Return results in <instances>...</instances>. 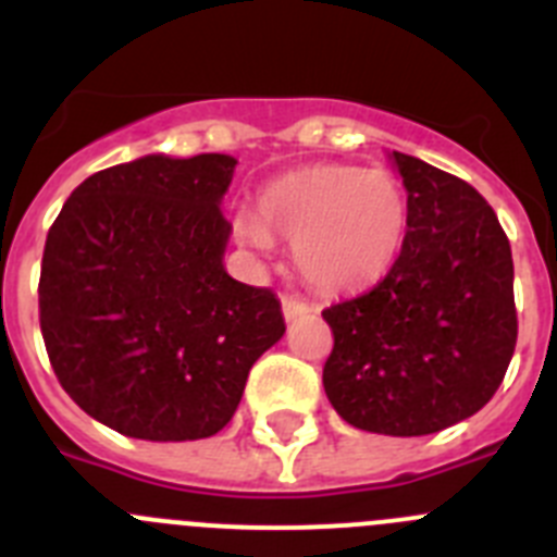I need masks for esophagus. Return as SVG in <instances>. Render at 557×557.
<instances>
[{"mask_svg":"<svg viewBox=\"0 0 557 557\" xmlns=\"http://www.w3.org/2000/svg\"><path fill=\"white\" fill-rule=\"evenodd\" d=\"M309 309L307 301H301V298H293V295H284L282 298V312L287 321H293V318H298V314H304Z\"/></svg>","mask_w":557,"mask_h":557,"instance_id":"1","label":"esophagus"}]
</instances>
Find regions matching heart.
<instances>
[{
  "label": "heart",
  "instance_id": "obj_1",
  "mask_svg": "<svg viewBox=\"0 0 557 557\" xmlns=\"http://www.w3.org/2000/svg\"><path fill=\"white\" fill-rule=\"evenodd\" d=\"M405 186L385 170L326 164L273 181L256 200V218L239 234L256 250L273 236L293 239L295 264L326 293L368 287L396 262L407 234Z\"/></svg>",
  "mask_w": 557,
  "mask_h": 557
}]
</instances>
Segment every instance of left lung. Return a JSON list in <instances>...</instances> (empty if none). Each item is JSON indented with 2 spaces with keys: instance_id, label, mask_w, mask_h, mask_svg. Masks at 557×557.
I'll use <instances>...</instances> for the list:
<instances>
[{
  "instance_id": "obj_1",
  "label": "left lung",
  "mask_w": 557,
  "mask_h": 557,
  "mask_svg": "<svg viewBox=\"0 0 557 557\" xmlns=\"http://www.w3.org/2000/svg\"><path fill=\"white\" fill-rule=\"evenodd\" d=\"M407 234L387 275L323 309V387L357 430L432 435L488 405L516 348L513 256L494 209L449 172L393 152Z\"/></svg>"
}]
</instances>
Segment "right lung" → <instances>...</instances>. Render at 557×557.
Instances as JSON below:
<instances>
[{"label":"right lung","instance_id":"add662e5","mask_svg":"<svg viewBox=\"0 0 557 557\" xmlns=\"http://www.w3.org/2000/svg\"><path fill=\"white\" fill-rule=\"evenodd\" d=\"M236 159L145 156L83 181L47 234L44 346L63 391L141 441L218 435L284 334L268 287L225 273Z\"/></svg>","mask_w":557,"mask_h":557}]
</instances>
